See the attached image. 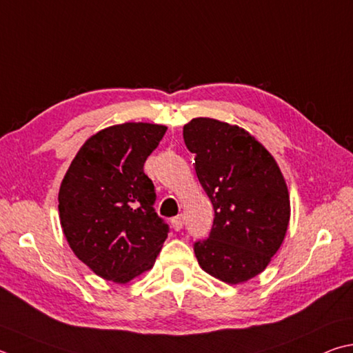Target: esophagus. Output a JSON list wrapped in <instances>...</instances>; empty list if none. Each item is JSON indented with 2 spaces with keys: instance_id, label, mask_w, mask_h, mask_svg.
Segmentation results:
<instances>
[{
  "instance_id": "esophagus-1",
  "label": "esophagus",
  "mask_w": 353,
  "mask_h": 353,
  "mask_svg": "<svg viewBox=\"0 0 353 353\" xmlns=\"http://www.w3.org/2000/svg\"><path fill=\"white\" fill-rule=\"evenodd\" d=\"M171 225H172V228L176 230V232H179V230H182V227H183V216L179 214L176 217H172Z\"/></svg>"
}]
</instances>
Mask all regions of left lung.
I'll return each instance as SVG.
<instances>
[{"label":"left lung","instance_id":"left-lung-1","mask_svg":"<svg viewBox=\"0 0 353 353\" xmlns=\"http://www.w3.org/2000/svg\"><path fill=\"white\" fill-rule=\"evenodd\" d=\"M199 182L214 208L208 239L194 242L199 265L227 284L265 270L283 243L290 197L276 160L245 130L197 117L183 126Z\"/></svg>","mask_w":353,"mask_h":353}]
</instances>
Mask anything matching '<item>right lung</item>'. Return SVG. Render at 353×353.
Listing matches in <instances>:
<instances>
[{
	"label": "right lung",
	"instance_id": "1",
	"mask_svg": "<svg viewBox=\"0 0 353 353\" xmlns=\"http://www.w3.org/2000/svg\"><path fill=\"white\" fill-rule=\"evenodd\" d=\"M166 132L154 123L114 125L89 137L63 179L59 211L77 258L106 281L130 283L150 270L170 228L154 211L145 160Z\"/></svg>",
	"mask_w": 353,
	"mask_h": 353
}]
</instances>
